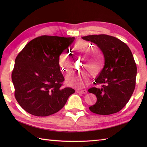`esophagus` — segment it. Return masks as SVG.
Segmentation results:
<instances>
[{"label": "esophagus", "instance_id": "34e87169", "mask_svg": "<svg viewBox=\"0 0 147 147\" xmlns=\"http://www.w3.org/2000/svg\"><path fill=\"white\" fill-rule=\"evenodd\" d=\"M76 92L78 93H82V94H85L87 93V91L86 90H77Z\"/></svg>", "mask_w": 147, "mask_h": 147}]
</instances>
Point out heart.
Segmentation results:
<instances>
[{
    "instance_id": "heart-1",
    "label": "heart",
    "mask_w": 147,
    "mask_h": 147,
    "mask_svg": "<svg viewBox=\"0 0 147 147\" xmlns=\"http://www.w3.org/2000/svg\"><path fill=\"white\" fill-rule=\"evenodd\" d=\"M73 53L76 58H84L81 69L85 70L92 76L100 73L105 64V57L104 52L93 44L85 41H78L74 45ZM59 64L61 71L70 73L73 70L74 61L68 51H62L59 57ZM89 82V76L86 72H82L67 78V83L77 87L85 86Z\"/></svg>"
}]
</instances>
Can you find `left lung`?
<instances>
[{
	"label": "left lung",
	"instance_id": "1",
	"mask_svg": "<svg viewBox=\"0 0 147 147\" xmlns=\"http://www.w3.org/2000/svg\"><path fill=\"white\" fill-rule=\"evenodd\" d=\"M83 40L93 42L104 52L105 57L103 69L88 92L97 98L90 111L100 115H110L120 111L135 90L136 64L129 47L121 40L107 35L83 36Z\"/></svg>",
	"mask_w": 147,
	"mask_h": 147
}]
</instances>
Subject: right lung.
<instances>
[{
    "label": "right lung",
    "instance_id": "1",
    "mask_svg": "<svg viewBox=\"0 0 147 147\" xmlns=\"http://www.w3.org/2000/svg\"><path fill=\"white\" fill-rule=\"evenodd\" d=\"M74 37L42 35L31 40L19 53L12 72L14 96L27 112L36 116L54 114L75 91L62 88L64 78L59 57Z\"/></svg>",
    "mask_w": 147,
    "mask_h": 147
}]
</instances>
